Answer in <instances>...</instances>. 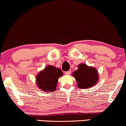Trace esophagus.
Here are the masks:
<instances>
[{
	"label": "esophagus",
	"instance_id": "34e87169",
	"mask_svg": "<svg viewBox=\"0 0 126 126\" xmlns=\"http://www.w3.org/2000/svg\"><path fill=\"white\" fill-rule=\"evenodd\" d=\"M70 73H71V71H68L65 72V74L66 75H70Z\"/></svg>",
	"mask_w": 126,
	"mask_h": 126
}]
</instances>
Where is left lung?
I'll return each mask as SVG.
<instances>
[{"label": "left lung", "mask_w": 126, "mask_h": 126, "mask_svg": "<svg viewBox=\"0 0 126 126\" xmlns=\"http://www.w3.org/2000/svg\"><path fill=\"white\" fill-rule=\"evenodd\" d=\"M72 74L76 80L78 87L80 89L90 88L95 85L98 80L97 70L85 63L79 64L78 70L74 71Z\"/></svg>", "instance_id": "8db88e82"}]
</instances>
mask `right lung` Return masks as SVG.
I'll use <instances>...</instances> for the list:
<instances>
[{
    "instance_id": "1",
    "label": "right lung",
    "mask_w": 126,
    "mask_h": 126,
    "mask_svg": "<svg viewBox=\"0 0 126 126\" xmlns=\"http://www.w3.org/2000/svg\"><path fill=\"white\" fill-rule=\"evenodd\" d=\"M63 75L61 69L55 66L48 65L36 76V83L38 87L43 91L54 92L56 88L58 79Z\"/></svg>"
}]
</instances>
